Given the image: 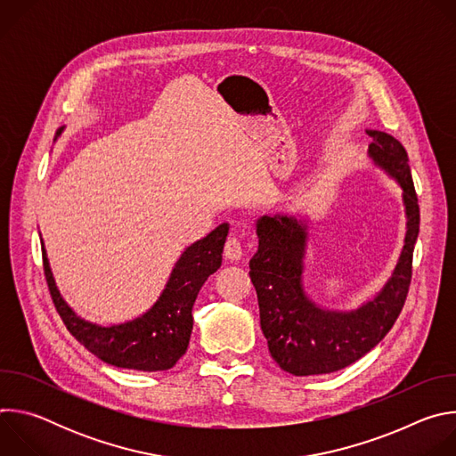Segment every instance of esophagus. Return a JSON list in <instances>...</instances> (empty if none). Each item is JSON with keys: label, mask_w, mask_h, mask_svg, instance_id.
<instances>
[{"label": "esophagus", "mask_w": 456, "mask_h": 456, "mask_svg": "<svg viewBox=\"0 0 456 456\" xmlns=\"http://www.w3.org/2000/svg\"><path fill=\"white\" fill-rule=\"evenodd\" d=\"M224 254L227 259H231V262H238V259L243 256V245L238 238L231 236L227 241H225V248H224Z\"/></svg>", "instance_id": "34e87169"}]
</instances>
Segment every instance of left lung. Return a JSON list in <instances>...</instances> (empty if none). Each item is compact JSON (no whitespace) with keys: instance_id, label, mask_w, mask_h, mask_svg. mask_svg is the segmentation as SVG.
<instances>
[{"instance_id":"8db88e82","label":"left lung","mask_w":456,"mask_h":456,"mask_svg":"<svg viewBox=\"0 0 456 456\" xmlns=\"http://www.w3.org/2000/svg\"><path fill=\"white\" fill-rule=\"evenodd\" d=\"M368 155L403 187L406 238L395 271L382 290L355 310L315 305L303 287L306 224L294 216H262L256 222L257 250L250 259V281L257 294L259 324L273 359L296 375L332 373L375 348L397 321L411 283L413 248L420 211L404 146L392 135L366 129Z\"/></svg>"}]
</instances>
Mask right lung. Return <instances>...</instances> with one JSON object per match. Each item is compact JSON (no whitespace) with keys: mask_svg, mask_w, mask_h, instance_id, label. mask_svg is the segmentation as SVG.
I'll return each mask as SVG.
<instances>
[{"mask_svg":"<svg viewBox=\"0 0 456 456\" xmlns=\"http://www.w3.org/2000/svg\"><path fill=\"white\" fill-rule=\"evenodd\" d=\"M64 129L59 127L57 135ZM229 224L218 225L206 238L189 245L155 305L142 315L111 327L81 319L59 294L43 248L45 278L52 301L69 332L101 361L127 370L164 371L185 354L192 330V305L208 278L222 265Z\"/></svg>","mask_w":456,"mask_h":456,"instance_id":"obj_1","label":"right lung"}]
</instances>
